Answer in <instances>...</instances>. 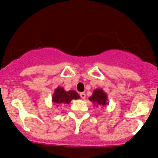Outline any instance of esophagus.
Instances as JSON below:
<instances>
[{"label":"esophagus","mask_w":158,"mask_h":158,"mask_svg":"<svg viewBox=\"0 0 158 158\" xmlns=\"http://www.w3.org/2000/svg\"><path fill=\"white\" fill-rule=\"evenodd\" d=\"M80 96H81V98L83 99V100H85V97H86L85 93H80Z\"/></svg>","instance_id":"1"}]
</instances>
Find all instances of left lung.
<instances>
[{"instance_id": "left-lung-1", "label": "left lung", "mask_w": 158, "mask_h": 158, "mask_svg": "<svg viewBox=\"0 0 158 158\" xmlns=\"http://www.w3.org/2000/svg\"><path fill=\"white\" fill-rule=\"evenodd\" d=\"M89 99L97 107H100L102 108L108 104L107 93H104L102 89H96V90H94L92 96H90Z\"/></svg>"}]
</instances>
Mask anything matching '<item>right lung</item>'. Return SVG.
I'll return each mask as SVG.
<instances>
[{
	"instance_id": "add662e5",
	"label": "right lung",
	"mask_w": 158,
	"mask_h": 158,
	"mask_svg": "<svg viewBox=\"0 0 158 158\" xmlns=\"http://www.w3.org/2000/svg\"><path fill=\"white\" fill-rule=\"evenodd\" d=\"M80 98V96L78 95L74 90H69L65 91L64 88L58 87L52 96V102L57 104L58 107L61 104H69L72 100H77Z\"/></svg>"
}]
</instances>
